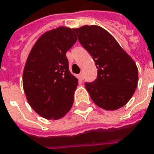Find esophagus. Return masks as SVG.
Instances as JSON below:
<instances>
[{"label":"esophagus","mask_w":154,"mask_h":154,"mask_svg":"<svg viewBox=\"0 0 154 154\" xmlns=\"http://www.w3.org/2000/svg\"><path fill=\"white\" fill-rule=\"evenodd\" d=\"M79 79H80L81 80H83V72H81V73L79 74Z\"/></svg>","instance_id":"1"}]
</instances>
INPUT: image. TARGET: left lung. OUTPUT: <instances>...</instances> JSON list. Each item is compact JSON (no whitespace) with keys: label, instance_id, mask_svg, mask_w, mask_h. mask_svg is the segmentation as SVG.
Instances as JSON below:
<instances>
[{"label":"left lung","instance_id":"obj_1","mask_svg":"<svg viewBox=\"0 0 154 154\" xmlns=\"http://www.w3.org/2000/svg\"><path fill=\"white\" fill-rule=\"evenodd\" d=\"M74 31L98 69L97 78L91 83H85L91 100L105 110H116L125 105L137 87L135 62L100 26H83Z\"/></svg>","mask_w":154,"mask_h":154}]
</instances>
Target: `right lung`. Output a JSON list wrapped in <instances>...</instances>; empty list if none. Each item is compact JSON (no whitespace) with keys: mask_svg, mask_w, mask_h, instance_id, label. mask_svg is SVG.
I'll list each match as a JSON object with an SVG mask.
<instances>
[{"mask_svg":"<svg viewBox=\"0 0 154 154\" xmlns=\"http://www.w3.org/2000/svg\"><path fill=\"white\" fill-rule=\"evenodd\" d=\"M73 29L58 27L44 33L33 46L24 67L22 83L29 105L48 120L71 110L78 79L69 70L66 51L77 41Z\"/></svg>","mask_w":154,"mask_h":154,"instance_id":"obj_1","label":"right lung"}]
</instances>
